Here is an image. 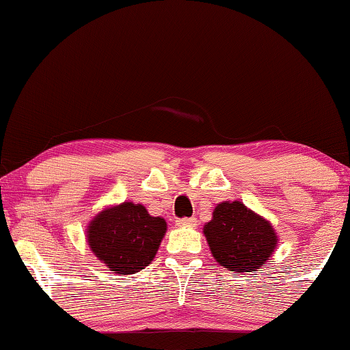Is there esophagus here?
<instances>
[{"instance_id": "obj_1", "label": "esophagus", "mask_w": 350, "mask_h": 350, "mask_svg": "<svg viewBox=\"0 0 350 350\" xmlns=\"http://www.w3.org/2000/svg\"><path fill=\"white\" fill-rule=\"evenodd\" d=\"M196 224V218H178L176 219V226H193Z\"/></svg>"}]
</instances>
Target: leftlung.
<instances>
[{
  "label": "left lung",
  "instance_id": "8db88e82",
  "mask_svg": "<svg viewBox=\"0 0 350 350\" xmlns=\"http://www.w3.org/2000/svg\"><path fill=\"white\" fill-rule=\"evenodd\" d=\"M204 234L215 260L237 274L261 267L277 243L271 224L237 200L218 204Z\"/></svg>",
  "mask_w": 350,
  "mask_h": 350
}]
</instances>
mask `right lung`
I'll use <instances>...</instances> for the list:
<instances>
[{
	"mask_svg": "<svg viewBox=\"0 0 350 350\" xmlns=\"http://www.w3.org/2000/svg\"><path fill=\"white\" fill-rule=\"evenodd\" d=\"M164 218L151 217L140 204L107 208L90 223V250L116 274H132L150 265L164 237Z\"/></svg>",
	"mask_w": 350,
	"mask_h": 350,
	"instance_id": "obj_1",
	"label": "right lung"
}]
</instances>
